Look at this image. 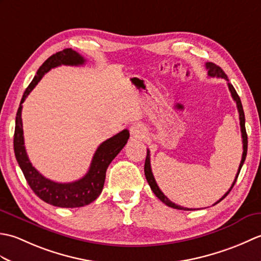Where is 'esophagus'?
I'll return each mask as SVG.
<instances>
[{
    "label": "esophagus",
    "mask_w": 261,
    "mask_h": 261,
    "mask_svg": "<svg viewBox=\"0 0 261 261\" xmlns=\"http://www.w3.org/2000/svg\"><path fill=\"white\" fill-rule=\"evenodd\" d=\"M130 131H131V135L137 138H143L146 135V129L139 123H136L132 125L130 127Z\"/></svg>",
    "instance_id": "1"
}]
</instances>
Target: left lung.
Returning <instances> with one entry per match:
<instances>
[{
    "mask_svg": "<svg viewBox=\"0 0 261 261\" xmlns=\"http://www.w3.org/2000/svg\"><path fill=\"white\" fill-rule=\"evenodd\" d=\"M206 69H207V75L210 77H219V79H224L226 82H228V87L229 90L231 92V96L232 98L234 99V102L237 103V108H238V112H239V119H240V126H241V136H242V143H243V152H242V159H241V163L239 165V168H238V173L236 175V178L233 180V182H232L231 187L229 188V191L226 192L224 195L222 196V198H220L218 202H215L213 205L218 204L219 202L222 201V199L228 195V194L231 192L232 188H233L236 181L238 179V176H239V173L240 170L242 168V165L243 163H245L246 160V157H247V150H248V136H247V132H246V120H245V112H243V109H242V104H241V99L239 97V95H238V93L236 92L234 87L232 84H230L229 83V79L228 76H226V74L223 71V69L219 67L218 65H215L213 63H206ZM145 175H146V178H147V181L149 186H150L151 191L153 192L154 195H156L160 201H162L163 203H165L167 206L169 207H173V208H177V210H184V211H192V210H196V208H187V207H182L180 206V205H177L175 203H173L170 201V199L165 195V194L160 191L159 186L157 185L156 180H154V177H153V174H152V170H151V166H150V151L147 150V157H146V162H145Z\"/></svg>",
    "mask_w": 261,
    "mask_h": 261,
    "instance_id": "obj_1",
    "label": "left lung"
}]
</instances>
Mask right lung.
I'll use <instances>...</instances> for the list:
<instances>
[{
  "mask_svg": "<svg viewBox=\"0 0 261 261\" xmlns=\"http://www.w3.org/2000/svg\"><path fill=\"white\" fill-rule=\"evenodd\" d=\"M84 63V57H82L79 53H76L71 48L64 49V50L54 54L53 56L49 57L40 66L37 75L33 77L32 82L24 91L15 118L13 146L16 162H18L28 184L36 195L41 198L43 202L58 207H82L95 201L102 193L109 165L125 146L130 137L129 131L124 129L102 142L94 153L90 169L86 175L73 182H56L48 179L39 173L30 163L24 148L23 127H22L21 119L22 103L40 82L42 76L51 68L58 67L60 65L80 66Z\"/></svg>",
  "mask_w": 261,
  "mask_h": 261,
  "instance_id": "obj_1",
  "label": "right lung"
}]
</instances>
